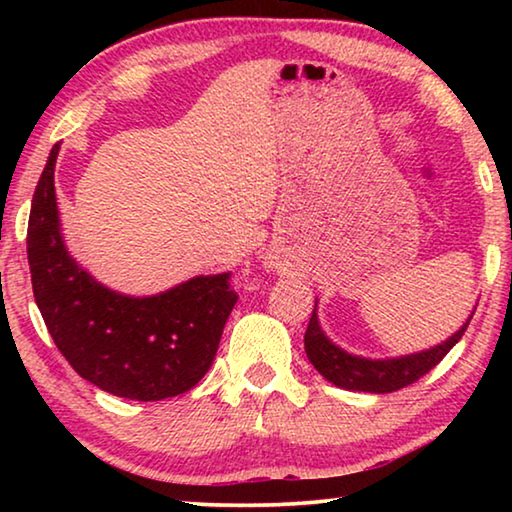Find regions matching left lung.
Segmentation results:
<instances>
[{"instance_id":"1","label":"left lung","mask_w":512,"mask_h":512,"mask_svg":"<svg viewBox=\"0 0 512 512\" xmlns=\"http://www.w3.org/2000/svg\"><path fill=\"white\" fill-rule=\"evenodd\" d=\"M472 316L467 323L458 329L454 336H449L445 343L436 345V348L424 350L418 354H409V357L400 359H361L348 354L327 339L323 329L318 325L316 307L314 314L309 318L307 332H305V352L314 368L334 386L348 388V391H361V393H393L400 388L413 384L420 377L427 375L431 368H436L445 354L461 341L467 325H470Z\"/></svg>"}]
</instances>
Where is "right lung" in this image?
<instances>
[{
  "mask_svg": "<svg viewBox=\"0 0 512 512\" xmlns=\"http://www.w3.org/2000/svg\"><path fill=\"white\" fill-rule=\"evenodd\" d=\"M54 144L33 194L27 253L33 296L60 354L101 391L137 402L187 393L210 370L232 307L230 273L128 298L69 257L60 237Z\"/></svg>",
  "mask_w": 512,
  "mask_h": 512,
  "instance_id": "right-lung-1",
  "label": "right lung"
}]
</instances>
